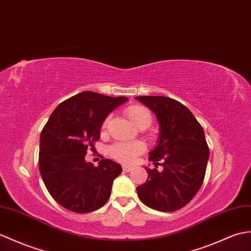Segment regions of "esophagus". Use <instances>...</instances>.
I'll use <instances>...</instances> for the list:
<instances>
[{"label": "esophagus", "mask_w": 251, "mask_h": 251, "mask_svg": "<svg viewBox=\"0 0 251 251\" xmlns=\"http://www.w3.org/2000/svg\"><path fill=\"white\" fill-rule=\"evenodd\" d=\"M132 169V167L131 166H128V165H123V170L125 171V172H129L130 170Z\"/></svg>", "instance_id": "34e87169"}]
</instances>
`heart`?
<instances>
[{
  "label": "heart",
  "mask_w": 251,
  "mask_h": 251,
  "mask_svg": "<svg viewBox=\"0 0 251 251\" xmlns=\"http://www.w3.org/2000/svg\"><path fill=\"white\" fill-rule=\"evenodd\" d=\"M126 115L130 120L131 123L136 127H139L142 124L151 123V113L147 108L142 106H130L126 109ZM110 118H106L102 123V129L107 127ZM145 147L142 142L140 141H130V142H119L115 143L110 150L111 155L116 160L122 162H131L136 157L142 153Z\"/></svg>",
  "instance_id": "b5f03b06"
}]
</instances>
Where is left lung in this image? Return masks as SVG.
I'll return each mask as SVG.
<instances>
[{
  "instance_id": "8db88e82",
  "label": "left lung",
  "mask_w": 251,
  "mask_h": 251,
  "mask_svg": "<svg viewBox=\"0 0 251 251\" xmlns=\"http://www.w3.org/2000/svg\"><path fill=\"white\" fill-rule=\"evenodd\" d=\"M159 124L156 147L150 161L162 170L144 167L149 177L137 187L143 204L159 212H174L184 207L199 191L205 176L208 147L204 130L184 104L165 96H138Z\"/></svg>"
}]
</instances>
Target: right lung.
Masks as SVG:
<instances>
[{
	"mask_svg": "<svg viewBox=\"0 0 251 251\" xmlns=\"http://www.w3.org/2000/svg\"><path fill=\"white\" fill-rule=\"evenodd\" d=\"M128 98L82 92L61 102L39 140V171L52 198L75 213H90L106 204L122 170L111 159L97 167L85 161L87 148L100 137L103 121Z\"/></svg>",
	"mask_w": 251,
	"mask_h": 251,
	"instance_id": "right-lung-1",
	"label": "right lung"
}]
</instances>
